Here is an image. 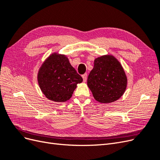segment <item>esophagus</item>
<instances>
[{"instance_id":"34e87169","label":"esophagus","mask_w":160,"mask_h":160,"mask_svg":"<svg viewBox=\"0 0 160 160\" xmlns=\"http://www.w3.org/2000/svg\"><path fill=\"white\" fill-rule=\"evenodd\" d=\"M82 77H83V81L85 82L87 81V77H88V75H87L86 73H85V74H83V75H82Z\"/></svg>"}]
</instances>
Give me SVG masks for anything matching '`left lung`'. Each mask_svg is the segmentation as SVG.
I'll list each match as a JSON object with an SVG mask.
<instances>
[{
    "label": "left lung",
    "instance_id": "obj_1",
    "mask_svg": "<svg viewBox=\"0 0 160 160\" xmlns=\"http://www.w3.org/2000/svg\"><path fill=\"white\" fill-rule=\"evenodd\" d=\"M127 83L123 67L113 56L104 55L95 59L88 78L95 99L102 103L114 102L124 93Z\"/></svg>",
    "mask_w": 160,
    "mask_h": 160
}]
</instances>
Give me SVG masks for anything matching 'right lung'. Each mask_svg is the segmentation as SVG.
Returning <instances> with one entry per match:
<instances>
[{
	"label": "right lung",
	"mask_w": 160,
	"mask_h": 160,
	"mask_svg": "<svg viewBox=\"0 0 160 160\" xmlns=\"http://www.w3.org/2000/svg\"><path fill=\"white\" fill-rule=\"evenodd\" d=\"M38 83L47 99L56 102L69 100L83 78L71 66L65 55L52 54L43 62L38 73Z\"/></svg>",
	"instance_id": "1"
}]
</instances>
